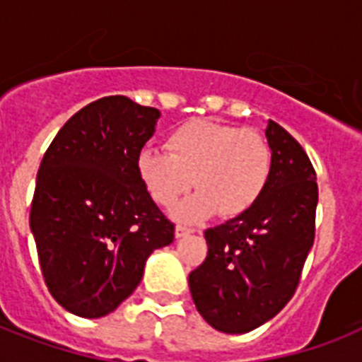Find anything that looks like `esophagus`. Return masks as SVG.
I'll list each match as a JSON object with an SVG mask.
<instances>
[{
  "label": "esophagus",
  "instance_id": "34e87169",
  "mask_svg": "<svg viewBox=\"0 0 362 362\" xmlns=\"http://www.w3.org/2000/svg\"><path fill=\"white\" fill-rule=\"evenodd\" d=\"M189 233H193V229H189V227L176 226L175 237H176V238H182V237H186V235H189Z\"/></svg>",
  "mask_w": 362,
  "mask_h": 362
}]
</instances>
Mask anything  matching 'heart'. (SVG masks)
<instances>
[{
	"label": "heart",
	"instance_id": "obj_1",
	"mask_svg": "<svg viewBox=\"0 0 362 362\" xmlns=\"http://www.w3.org/2000/svg\"><path fill=\"white\" fill-rule=\"evenodd\" d=\"M167 153L144 148L136 156V173L159 206H173L193 186L197 193L175 209L178 220L201 221L220 212L237 218L263 195L272 170L267 136L252 127L189 120L165 141Z\"/></svg>",
	"mask_w": 362,
	"mask_h": 362
}]
</instances>
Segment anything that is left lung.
<instances>
[{"instance_id":"left-lung-1","label":"left lung","mask_w":362,"mask_h":362,"mask_svg":"<svg viewBox=\"0 0 362 362\" xmlns=\"http://www.w3.org/2000/svg\"><path fill=\"white\" fill-rule=\"evenodd\" d=\"M272 170L252 209L204 231L209 253L189 272L197 312L216 331L240 334L274 317L295 295L315 237V169L280 124L267 127Z\"/></svg>"}]
</instances>
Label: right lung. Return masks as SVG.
Here are the masks:
<instances>
[{
    "label": "right lung",
    "instance_id": "1",
    "mask_svg": "<svg viewBox=\"0 0 362 362\" xmlns=\"http://www.w3.org/2000/svg\"><path fill=\"white\" fill-rule=\"evenodd\" d=\"M158 118L125 95L101 98L71 116L42 156L30 227L42 280L71 314L115 312L150 253L175 238L136 173Z\"/></svg>",
    "mask_w": 362,
    "mask_h": 362
}]
</instances>
